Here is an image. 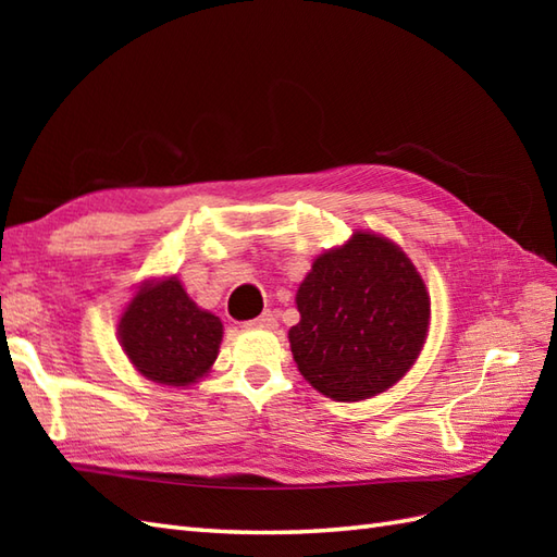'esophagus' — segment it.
Returning <instances> with one entry per match:
<instances>
[{
  "label": "esophagus",
  "instance_id": "esophagus-1",
  "mask_svg": "<svg viewBox=\"0 0 557 557\" xmlns=\"http://www.w3.org/2000/svg\"><path fill=\"white\" fill-rule=\"evenodd\" d=\"M248 325H258V327H268V330H272L277 325V318H275V313L272 311H265V313H260L256 321H251Z\"/></svg>",
  "mask_w": 557,
  "mask_h": 557
}]
</instances>
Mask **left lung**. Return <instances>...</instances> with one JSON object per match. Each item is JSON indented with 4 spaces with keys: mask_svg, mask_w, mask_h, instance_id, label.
<instances>
[{
    "mask_svg": "<svg viewBox=\"0 0 557 557\" xmlns=\"http://www.w3.org/2000/svg\"><path fill=\"white\" fill-rule=\"evenodd\" d=\"M297 309L289 345L301 375L325 397L359 401L395 385L417 361L431 299L405 251L357 232L313 260Z\"/></svg>",
    "mask_w": 557,
    "mask_h": 557,
    "instance_id": "8db88e82",
    "label": "left lung"
}]
</instances>
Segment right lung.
Masks as SVG:
<instances>
[{"label":"right lung","mask_w":557,"mask_h":557,"mask_svg":"<svg viewBox=\"0 0 557 557\" xmlns=\"http://www.w3.org/2000/svg\"><path fill=\"white\" fill-rule=\"evenodd\" d=\"M120 337L126 357L148 381L184 387L218 359L222 323L170 277L136 294L120 321Z\"/></svg>","instance_id":"obj_1"}]
</instances>
